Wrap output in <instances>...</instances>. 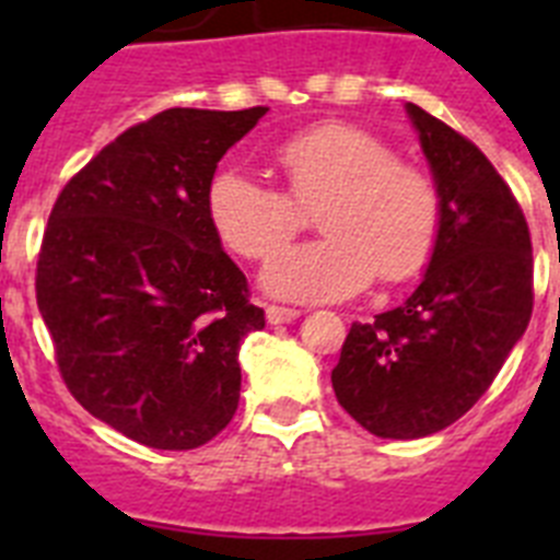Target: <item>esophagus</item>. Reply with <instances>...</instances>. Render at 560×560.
<instances>
[{
    "label": "esophagus",
    "instance_id": "esophagus-1",
    "mask_svg": "<svg viewBox=\"0 0 560 560\" xmlns=\"http://www.w3.org/2000/svg\"><path fill=\"white\" fill-rule=\"evenodd\" d=\"M300 311L296 308H285V305H266V319L271 325H280V323H294Z\"/></svg>",
    "mask_w": 560,
    "mask_h": 560
}]
</instances>
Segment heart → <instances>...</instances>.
I'll return each instance as SVG.
<instances>
[{
  "label": "heart",
  "instance_id": "heart-1",
  "mask_svg": "<svg viewBox=\"0 0 560 560\" xmlns=\"http://www.w3.org/2000/svg\"><path fill=\"white\" fill-rule=\"evenodd\" d=\"M285 190L224 167L207 185V219L221 244L246 260H266L319 207V241L291 246L266 266L275 294L323 303L384 283H407L427 269L443 221L434 182L393 156L378 133L325 120L275 148Z\"/></svg>",
  "mask_w": 560,
  "mask_h": 560
}]
</instances>
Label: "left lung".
<instances>
[{
  "instance_id": "1",
  "label": "left lung",
  "mask_w": 560,
  "mask_h": 560,
  "mask_svg": "<svg viewBox=\"0 0 560 560\" xmlns=\"http://www.w3.org/2000/svg\"><path fill=\"white\" fill-rule=\"evenodd\" d=\"M443 205L423 283L353 323L330 373L341 409L375 438L452 427L491 387L533 314V244L516 196L468 137L409 103Z\"/></svg>"
}]
</instances>
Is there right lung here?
<instances>
[{"label": "right lung", "mask_w": 560, "mask_h": 560, "mask_svg": "<svg viewBox=\"0 0 560 560\" xmlns=\"http://www.w3.org/2000/svg\"><path fill=\"white\" fill-rule=\"evenodd\" d=\"M269 108H167L58 192L36 300L72 398L142 446L187 452L232 420L237 348L266 325L207 219L221 156Z\"/></svg>", "instance_id": "right-lung-1"}]
</instances>
